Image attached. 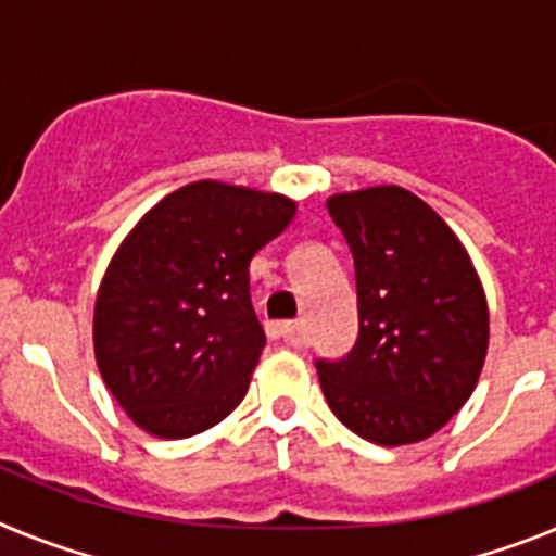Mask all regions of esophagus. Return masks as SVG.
Segmentation results:
<instances>
[{"instance_id": "34e87169", "label": "esophagus", "mask_w": 556, "mask_h": 556, "mask_svg": "<svg viewBox=\"0 0 556 556\" xmlns=\"http://www.w3.org/2000/svg\"><path fill=\"white\" fill-rule=\"evenodd\" d=\"M267 333L269 339H278V342H287V345H303L298 323H267Z\"/></svg>"}]
</instances>
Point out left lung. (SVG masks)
I'll use <instances>...</instances> for the list:
<instances>
[{
  "instance_id": "left-lung-1",
  "label": "left lung",
  "mask_w": 556,
  "mask_h": 556,
  "mask_svg": "<svg viewBox=\"0 0 556 556\" xmlns=\"http://www.w3.org/2000/svg\"><path fill=\"white\" fill-rule=\"evenodd\" d=\"M356 267L358 337L317 358L339 424L376 445L420 443L476 390L488 356V298L468 250L431 205L401 186L328 198Z\"/></svg>"
}]
</instances>
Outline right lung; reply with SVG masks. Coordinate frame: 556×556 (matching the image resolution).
Instances as JSON below:
<instances>
[{
	"label": "right lung",
	"mask_w": 556,
	"mask_h": 556,
	"mask_svg": "<svg viewBox=\"0 0 556 556\" xmlns=\"http://www.w3.org/2000/svg\"><path fill=\"white\" fill-rule=\"evenodd\" d=\"M294 211L283 194L198 180L152 205L113 253L94 306L97 365L147 434L194 437L242 404L267 342L250 258Z\"/></svg>",
	"instance_id": "1"
}]
</instances>
